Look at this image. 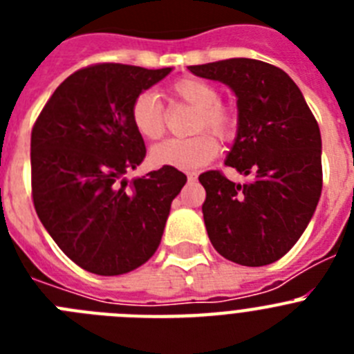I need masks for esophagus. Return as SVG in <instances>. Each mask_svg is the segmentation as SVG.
Here are the masks:
<instances>
[{"label":"esophagus","mask_w":354,"mask_h":354,"mask_svg":"<svg viewBox=\"0 0 354 354\" xmlns=\"http://www.w3.org/2000/svg\"><path fill=\"white\" fill-rule=\"evenodd\" d=\"M187 180H196V174H187Z\"/></svg>","instance_id":"esophagus-1"}]
</instances>
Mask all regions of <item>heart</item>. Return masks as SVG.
I'll list each match as a JSON object with an SVG mask.
<instances>
[{"instance_id": "1", "label": "heart", "mask_w": 354, "mask_h": 354, "mask_svg": "<svg viewBox=\"0 0 354 354\" xmlns=\"http://www.w3.org/2000/svg\"><path fill=\"white\" fill-rule=\"evenodd\" d=\"M174 101L184 102L196 109L193 120V133L211 131L214 136L225 140L234 133L236 118L232 111L223 106L218 90L207 81L196 77H184L175 81L168 90ZM131 122L134 131L147 142L159 140L165 133V111L158 95L142 92L131 104ZM218 154V143L209 134H198L187 140H167L150 150V161L156 167H171L180 170H195L205 167Z\"/></svg>"}]
</instances>
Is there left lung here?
I'll list each match as a JSON object with an SVG mask.
<instances>
[{
	"instance_id": "obj_1",
	"label": "left lung",
	"mask_w": 354,
	"mask_h": 354,
	"mask_svg": "<svg viewBox=\"0 0 354 354\" xmlns=\"http://www.w3.org/2000/svg\"><path fill=\"white\" fill-rule=\"evenodd\" d=\"M236 93L237 133L220 171L198 177L205 187V228L220 255L241 266L273 264L305 232L323 189L321 133L301 90L282 68L252 58L187 67Z\"/></svg>"
}]
</instances>
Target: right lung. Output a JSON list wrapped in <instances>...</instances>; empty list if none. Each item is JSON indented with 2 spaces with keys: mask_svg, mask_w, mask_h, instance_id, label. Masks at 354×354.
Returning a JSON list of instances; mask_svg holds the SVG:
<instances>
[{
  "mask_svg": "<svg viewBox=\"0 0 354 354\" xmlns=\"http://www.w3.org/2000/svg\"><path fill=\"white\" fill-rule=\"evenodd\" d=\"M170 72L122 64L81 68L55 90L31 131L37 214L62 252L90 273L115 277L145 264L187 180L171 167L126 179L147 154L131 104Z\"/></svg>",
  "mask_w": 354,
  "mask_h": 354,
  "instance_id": "obj_1",
  "label": "right lung"
}]
</instances>
